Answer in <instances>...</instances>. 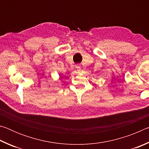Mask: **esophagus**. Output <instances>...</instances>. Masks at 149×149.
Listing matches in <instances>:
<instances>
[{
	"instance_id": "obj_1",
	"label": "esophagus",
	"mask_w": 149,
	"mask_h": 149,
	"mask_svg": "<svg viewBox=\"0 0 149 149\" xmlns=\"http://www.w3.org/2000/svg\"><path fill=\"white\" fill-rule=\"evenodd\" d=\"M75 68H76L77 72H79L80 70H81V65H75Z\"/></svg>"
}]
</instances>
